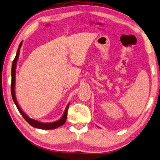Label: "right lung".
I'll return each instance as SVG.
<instances>
[{
    "instance_id": "1",
    "label": "right lung",
    "mask_w": 160,
    "mask_h": 160,
    "mask_svg": "<svg viewBox=\"0 0 160 160\" xmlns=\"http://www.w3.org/2000/svg\"><path fill=\"white\" fill-rule=\"evenodd\" d=\"M22 42L20 43L18 49L17 50V53L14 60H13V62H12V84H11V91H12V99L14 102V103L16 104V106L18 108V110L20 113V114L22 115V116L24 118V119L28 122V123L32 126L33 127L35 128H38L40 129H45V130H49V129H53V128H56L58 127H60V126L63 125L64 123H65L67 118V111L68 108H69V104H68L67 107L65 109V111L62 115V117L61 118L60 120L58 121L53 122H51V123H43V122H40L37 121L36 120H33V119L29 118L28 115H27L25 113H24L23 111L20 108V106L18 105V102H17L16 100V98L15 96V80H16V64H17V61H18V56H19V53H20V47L22 46Z\"/></svg>"
}]
</instances>
